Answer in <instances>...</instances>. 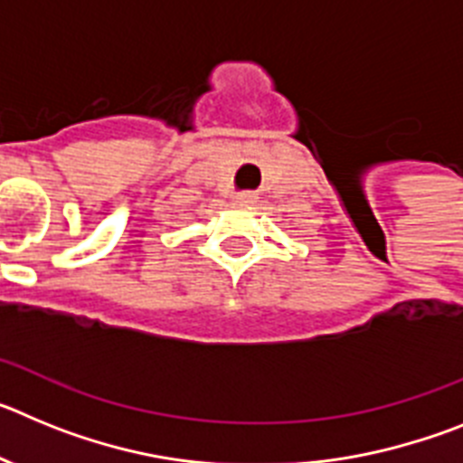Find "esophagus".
I'll return each mask as SVG.
<instances>
[{"mask_svg":"<svg viewBox=\"0 0 463 463\" xmlns=\"http://www.w3.org/2000/svg\"><path fill=\"white\" fill-rule=\"evenodd\" d=\"M241 202H252V194L250 192H243V194H239Z\"/></svg>","mask_w":463,"mask_h":463,"instance_id":"esophagus-1","label":"esophagus"}]
</instances>
